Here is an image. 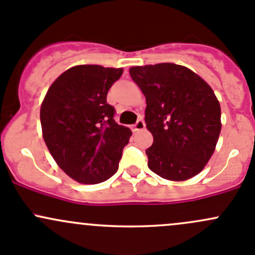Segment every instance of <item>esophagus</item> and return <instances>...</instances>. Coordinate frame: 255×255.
Instances as JSON below:
<instances>
[{"label": "esophagus", "instance_id": "1", "mask_svg": "<svg viewBox=\"0 0 255 255\" xmlns=\"http://www.w3.org/2000/svg\"><path fill=\"white\" fill-rule=\"evenodd\" d=\"M144 128H145V122L143 120H138L137 123L133 126V129L134 130H142Z\"/></svg>", "mask_w": 255, "mask_h": 255}]
</instances>
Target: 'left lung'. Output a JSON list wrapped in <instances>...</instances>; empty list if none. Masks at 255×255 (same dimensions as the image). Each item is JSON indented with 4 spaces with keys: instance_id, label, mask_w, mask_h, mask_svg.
Segmentation results:
<instances>
[{
    "instance_id": "obj_1",
    "label": "left lung",
    "mask_w": 255,
    "mask_h": 255,
    "mask_svg": "<svg viewBox=\"0 0 255 255\" xmlns=\"http://www.w3.org/2000/svg\"><path fill=\"white\" fill-rule=\"evenodd\" d=\"M145 96V123L153 144L145 150L153 173L184 181L206 166L221 133V106L204 79L182 65L132 66Z\"/></svg>"
}]
</instances>
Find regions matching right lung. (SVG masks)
<instances>
[{
  "mask_svg": "<svg viewBox=\"0 0 255 255\" xmlns=\"http://www.w3.org/2000/svg\"><path fill=\"white\" fill-rule=\"evenodd\" d=\"M122 68L76 65L49 87L40 106L44 142L59 168L80 184H99L118 169L132 135L116 123L107 92Z\"/></svg>",
  "mask_w": 255,
  "mask_h": 255,
  "instance_id": "add662e5",
  "label": "right lung"
}]
</instances>
